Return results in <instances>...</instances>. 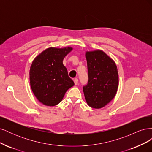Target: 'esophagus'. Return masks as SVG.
<instances>
[{"label":"esophagus","mask_w":152,"mask_h":152,"mask_svg":"<svg viewBox=\"0 0 152 152\" xmlns=\"http://www.w3.org/2000/svg\"><path fill=\"white\" fill-rule=\"evenodd\" d=\"M73 81H74V83H75V86H77L78 84H79V80H78V79H77V78H75Z\"/></svg>","instance_id":"1"}]
</instances>
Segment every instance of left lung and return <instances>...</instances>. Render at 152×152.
Instances as JSON below:
<instances>
[{
	"mask_svg": "<svg viewBox=\"0 0 152 152\" xmlns=\"http://www.w3.org/2000/svg\"><path fill=\"white\" fill-rule=\"evenodd\" d=\"M89 80L83 87L86 102L89 107L99 109L115 96L118 87L116 64L102 50L86 51Z\"/></svg>",
	"mask_w": 152,
	"mask_h": 152,
	"instance_id": "obj_1",
	"label": "left lung"
}]
</instances>
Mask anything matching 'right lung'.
Returning a JSON list of instances; mask_svg holds the SVG:
<instances>
[{"label": "right lung", "instance_id": "1", "mask_svg": "<svg viewBox=\"0 0 152 152\" xmlns=\"http://www.w3.org/2000/svg\"><path fill=\"white\" fill-rule=\"evenodd\" d=\"M72 47L49 48L37 56L30 68V83L39 102L53 107L60 103L66 92L74 86L63 61Z\"/></svg>", "mask_w": 152, "mask_h": 152}]
</instances>
